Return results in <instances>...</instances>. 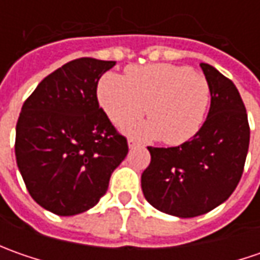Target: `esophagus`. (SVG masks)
Masks as SVG:
<instances>
[{
	"label": "esophagus",
	"mask_w": 260,
	"mask_h": 260,
	"mask_svg": "<svg viewBox=\"0 0 260 260\" xmlns=\"http://www.w3.org/2000/svg\"><path fill=\"white\" fill-rule=\"evenodd\" d=\"M139 146V143L136 142V140H133V139H128V147L130 149H135V147H137Z\"/></svg>",
	"instance_id": "1"
}]
</instances>
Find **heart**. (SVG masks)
I'll list each match as a JSON object with an SVG mask.
<instances>
[{"instance_id": "obj_1", "label": "heart", "mask_w": 260, "mask_h": 260, "mask_svg": "<svg viewBox=\"0 0 260 260\" xmlns=\"http://www.w3.org/2000/svg\"><path fill=\"white\" fill-rule=\"evenodd\" d=\"M96 98L107 117L124 125L145 111L147 121L127 127L140 139H160L182 145L198 135L211 103L207 78L186 66L153 63L130 66L124 78L105 74L96 86Z\"/></svg>"}]
</instances>
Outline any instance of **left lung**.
<instances>
[{"mask_svg":"<svg viewBox=\"0 0 260 260\" xmlns=\"http://www.w3.org/2000/svg\"><path fill=\"white\" fill-rule=\"evenodd\" d=\"M200 66L211 88L207 120L182 145L149 146L150 164L142 174L147 203L182 218L205 214L233 194L250 140L246 107L232 79L208 63Z\"/></svg>","mask_w":260,"mask_h":260,"instance_id":"8db88e82","label":"left lung"}]
</instances>
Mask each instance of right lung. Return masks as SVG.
Returning a JSON list of instances; mask_svg holds the SVG:
<instances>
[{"label":"right lung","mask_w":260,"mask_h":260,"mask_svg":"<svg viewBox=\"0 0 260 260\" xmlns=\"http://www.w3.org/2000/svg\"><path fill=\"white\" fill-rule=\"evenodd\" d=\"M114 60L79 57L47 75L23 104L15 127V157L25 188L43 208L75 215L107 192L128 152L98 104L100 78Z\"/></svg>","instance_id":"obj_1"}]
</instances>
